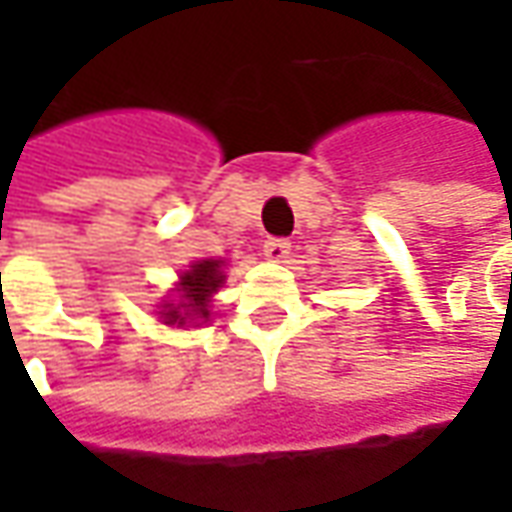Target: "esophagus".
<instances>
[{
	"label": "esophagus",
	"instance_id": "1",
	"mask_svg": "<svg viewBox=\"0 0 512 512\" xmlns=\"http://www.w3.org/2000/svg\"><path fill=\"white\" fill-rule=\"evenodd\" d=\"M263 255L268 260H274V263H282L290 255V241H285V238H268L266 244H263Z\"/></svg>",
	"mask_w": 512,
	"mask_h": 512
}]
</instances>
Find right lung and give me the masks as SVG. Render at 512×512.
Returning a JSON list of instances; mask_svg holds the SVG:
<instances>
[{
  "label": "right lung",
  "instance_id": "right-lung-1",
  "mask_svg": "<svg viewBox=\"0 0 512 512\" xmlns=\"http://www.w3.org/2000/svg\"><path fill=\"white\" fill-rule=\"evenodd\" d=\"M224 274L219 260H202L180 277V301L164 304V321L186 323L194 318H208V299L213 290L222 288Z\"/></svg>",
  "mask_w": 512,
  "mask_h": 512
}]
</instances>
